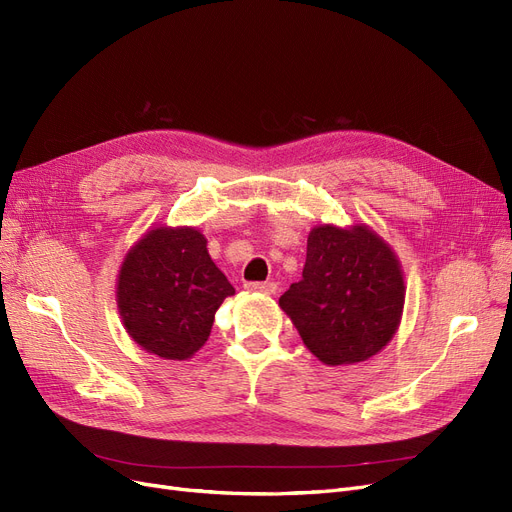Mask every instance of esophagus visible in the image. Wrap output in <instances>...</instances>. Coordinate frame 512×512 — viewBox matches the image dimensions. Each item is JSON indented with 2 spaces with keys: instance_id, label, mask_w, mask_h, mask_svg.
I'll use <instances>...</instances> for the list:
<instances>
[{
  "instance_id": "34e87169",
  "label": "esophagus",
  "mask_w": 512,
  "mask_h": 512,
  "mask_svg": "<svg viewBox=\"0 0 512 512\" xmlns=\"http://www.w3.org/2000/svg\"><path fill=\"white\" fill-rule=\"evenodd\" d=\"M245 288L252 290V292L275 294L277 292V283L275 281H250V283H245Z\"/></svg>"
}]
</instances>
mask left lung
Returning a JSON list of instances; mask_svg holds the SVG:
<instances>
[{
  "instance_id": "1",
  "label": "left lung",
  "mask_w": 512,
  "mask_h": 512,
  "mask_svg": "<svg viewBox=\"0 0 512 512\" xmlns=\"http://www.w3.org/2000/svg\"><path fill=\"white\" fill-rule=\"evenodd\" d=\"M399 260L370 229H313L302 279L279 298L325 365L357 363L393 338L403 311Z\"/></svg>"
}]
</instances>
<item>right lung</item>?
I'll return each mask as SVG.
<instances>
[{"mask_svg":"<svg viewBox=\"0 0 512 512\" xmlns=\"http://www.w3.org/2000/svg\"><path fill=\"white\" fill-rule=\"evenodd\" d=\"M235 290L197 229H155L126 256L117 306L128 334L163 359H189L206 344L218 306Z\"/></svg>","mask_w":512,"mask_h":512,"instance_id":"add662e5","label":"right lung"}]
</instances>
